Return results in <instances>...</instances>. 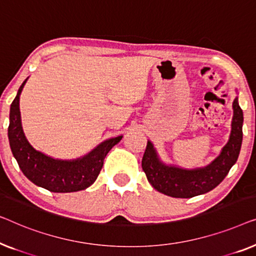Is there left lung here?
<instances>
[{
	"mask_svg": "<svg viewBox=\"0 0 256 256\" xmlns=\"http://www.w3.org/2000/svg\"><path fill=\"white\" fill-rule=\"evenodd\" d=\"M242 110L236 98L233 102L232 131L228 145L211 164L195 170L168 167L161 164L153 145L147 142L142 167L148 182L158 192L176 198H192L214 189L236 162L242 142Z\"/></svg>",
	"mask_w": 256,
	"mask_h": 256,
	"instance_id": "8db88e82",
	"label": "left lung"
}]
</instances>
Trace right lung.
Returning a JSON list of instances; mask_svg holds the SVG:
<instances>
[{"label":"right lung","mask_w":256,"mask_h":256,"mask_svg":"<svg viewBox=\"0 0 256 256\" xmlns=\"http://www.w3.org/2000/svg\"><path fill=\"white\" fill-rule=\"evenodd\" d=\"M25 80L10 106L8 136L10 148L23 174L34 182L52 192H73L88 188L96 181L103 167L104 158L112 147L120 142L122 136L106 140L82 159L64 161L52 159L36 150L25 138L20 123V95Z\"/></svg>","instance_id":"1"}]
</instances>
